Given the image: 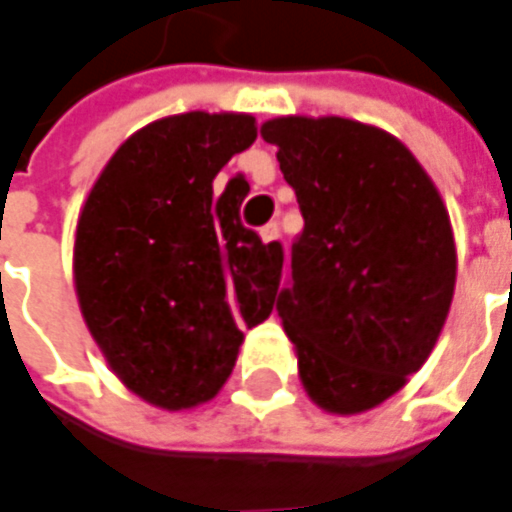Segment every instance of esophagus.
<instances>
[{
    "label": "esophagus",
    "instance_id": "obj_1",
    "mask_svg": "<svg viewBox=\"0 0 512 512\" xmlns=\"http://www.w3.org/2000/svg\"><path fill=\"white\" fill-rule=\"evenodd\" d=\"M260 238H263V243H280V226L277 223H266L260 229Z\"/></svg>",
    "mask_w": 512,
    "mask_h": 512
}]
</instances>
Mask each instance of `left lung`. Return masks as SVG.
Returning <instances> with one entry per match:
<instances>
[{"label":"left lung","mask_w":512,"mask_h":512,"mask_svg":"<svg viewBox=\"0 0 512 512\" xmlns=\"http://www.w3.org/2000/svg\"><path fill=\"white\" fill-rule=\"evenodd\" d=\"M303 232L277 314L309 397L360 414L397 394L445 326L456 249L436 186L394 135L348 118H274Z\"/></svg>","instance_id":"8db88e82"}]
</instances>
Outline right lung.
<instances>
[{"label": "right lung", "instance_id": "add662e5", "mask_svg": "<svg viewBox=\"0 0 512 512\" xmlns=\"http://www.w3.org/2000/svg\"><path fill=\"white\" fill-rule=\"evenodd\" d=\"M255 138L252 115L161 118L118 147L81 209L73 269L84 323L118 379L158 408L215 397L243 331L274 309L283 246L240 223L243 175L212 192Z\"/></svg>", "mask_w": 512, "mask_h": 512}]
</instances>
